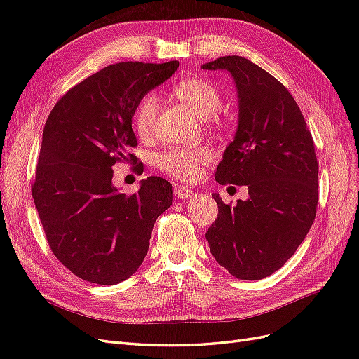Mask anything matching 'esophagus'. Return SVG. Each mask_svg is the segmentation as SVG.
Wrapping results in <instances>:
<instances>
[{"label":"esophagus","instance_id":"34e87169","mask_svg":"<svg viewBox=\"0 0 359 359\" xmlns=\"http://www.w3.org/2000/svg\"><path fill=\"white\" fill-rule=\"evenodd\" d=\"M173 193H175V198L178 199H189L194 194V191H191L189 187H184V186H175Z\"/></svg>","mask_w":359,"mask_h":359}]
</instances>
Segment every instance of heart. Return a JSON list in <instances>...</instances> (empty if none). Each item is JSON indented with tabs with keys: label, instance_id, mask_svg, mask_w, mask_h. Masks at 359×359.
I'll return each mask as SVG.
<instances>
[{
	"label": "heart",
	"instance_id": "heart-1",
	"mask_svg": "<svg viewBox=\"0 0 359 359\" xmlns=\"http://www.w3.org/2000/svg\"><path fill=\"white\" fill-rule=\"evenodd\" d=\"M172 94L202 119L212 118L222 107V95L215 86L202 78H189L172 86ZM158 99L154 94L145 95L139 102L133 123L136 132L147 137L156 127L158 115ZM214 153L206 147L173 148L157 157V166L168 175L181 181H194L205 166L211 165Z\"/></svg>",
	"mask_w": 359,
	"mask_h": 359
}]
</instances>
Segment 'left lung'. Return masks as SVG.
Instances as JSON below:
<instances>
[{"label": "left lung", "mask_w": 359, "mask_h": 359, "mask_svg": "<svg viewBox=\"0 0 359 359\" xmlns=\"http://www.w3.org/2000/svg\"><path fill=\"white\" fill-rule=\"evenodd\" d=\"M203 70H227L238 93V128L215 181L248 187V199L226 205L205 236L211 255L240 280L276 273L297 252L316 217L319 166L310 130L295 99L273 74L229 55Z\"/></svg>", "instance_id": "8db88e82"}]
</instances>
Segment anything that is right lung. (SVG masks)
Instances as JSON below:
<instances>
[{"label":"right lung","mask_w":359,"mask_h":359,"mask_svg":"<svg viewBox=\"0 0 359 359\" xmlns=\"http://www.w3.org/2000/svg\"><path fill=\"white\" fill-rule=\"evenodd\" d=\"M178 66L112 64L70 88L46 119L32 198L53 255L90 283L133 276L157 217L172 205V184L160 177L142 180L130 196L119 193L112 166L135 158L136 107Z\"/></svg>","instance_id":"add662e5"}]
</instances>
